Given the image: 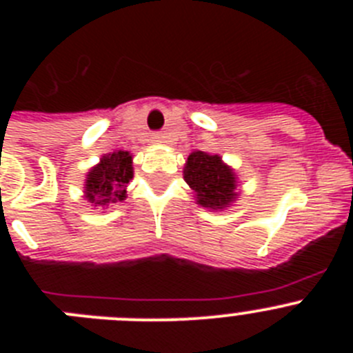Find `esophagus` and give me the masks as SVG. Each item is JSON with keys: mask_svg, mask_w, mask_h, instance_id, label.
<instances>
[{"mask_svg": "<svg viewBox=\"0 0 353 353\" xmlns=\"http://www.w3.org/2000/svg\"><path fill=\"white\" fill-rule=\"evenodd\" d=\"M154 141L155 143H166V136H164V134H162V132L154 134Z\"/></svg>", "mask_w": 353, "mask_h": 353, "instance_id": "1", "label": "esophagus"}]
</instances>
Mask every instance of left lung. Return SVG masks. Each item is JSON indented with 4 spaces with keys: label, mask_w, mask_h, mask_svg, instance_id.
Instances as JSON below:
<instances>
[{
    "label": "left lung",
    "mask_w": 353,
    "mask_h": 353,
    "mask_svg": "<svg viewBox=\"0 0 353 353\" xmlns=\"http://www.w3.org/2000/svg\"><path fill=\"white\" fill-rule=\"evenodd\" d=\"M183 180L189 183L198 205L210 210H223L236 198V174L219 155L192 152L183 168Z\"/></svg>",
    "instance_id": "obj_1"
}]
</instances>
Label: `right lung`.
I'll use <instances>...</instances> for the list:
<instances>
[{"mask_svg": "<svg viewBox=\"0 0 353 353\" xmlns=\"http://www.w3.org/2000/svg\"><path fill=\"white\" fill-rule=\"evenodd\" d=\"M132 155L123 150L102 155L101 162L86 174L84 198L93 207H108L125 199V187L132 180Z\"/></svg>", "mask_w": 353, "mask_h": 353, "instance_id": "right-lung-1", "label": "right lung"}]
</instances>
